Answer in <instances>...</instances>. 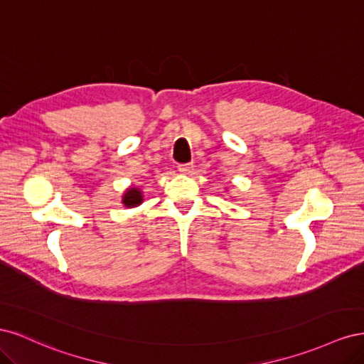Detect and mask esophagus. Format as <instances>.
<instances>
[{
    "instance_id": "obj_1",
    "label": "esophagus",
    "mask_w": 364,
    "mask_h": 364,
    "mask_svg": "<svg viewBox=\"0 0 364 364\" xmlns=\"http://www.w3.org/2000/svg\"><path fill=\"white\" fill-rule=\"evenodd\" d=\"M193 168H194V165H193L191 162H188V164H179V165H178V170H179L181 173H183V174L191 173Z\"/></svg>"
}]
</instances>
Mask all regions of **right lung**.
Returning <instances> with one entry per match:
<instances>
[{"mask_svg":"<svg viewBox=\"0 0 364 364\" xmlns=\"http://www.w3.org/2000/svg\"><path fill=\"white\" fill-rule=\"evenodd\" d=\"M142 202V196H141V191L136 190V188H130L126 191L124 197H123V203L129 208L132 206H136Z\"/></svg>","mask_w":364,"mask_h":364,"instance_id":"add662e5","label":"right lung"}]
</instances>
